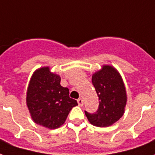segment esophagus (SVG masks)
<instances>
[{"mask_svg":"<svg viewBox=\"0 0 155 155\" xmlns=\"http://www.w3.org/2000/svg\"><path fill=\"white\" fill-rule=\"evenodd\" d=\"M77 102H78V104H79V106H82L83 105H84V101H83L82 98L78 99Z\"/></svg>","mask_w":155,"mask_h":155,"instance_id":"esophagus-1","label":"esophagus"}]
</instances>
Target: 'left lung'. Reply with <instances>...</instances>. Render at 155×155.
Listing matches in <instances>:
<instances>
[{
	"label": "left lung",
	"mask_w": 155,
	"mask_h": 155,
	"mask_svg": "<svg viewBox=\"0 0 155 155\" xmlns=\"http://www.w3.org/2000/svg\"><path fill=\"white\" fill-rule=\"evenodd\" d=\"M92 83L99 97V106L93 114L84 111L85 115L91 124L109 127L124 114L127 93L123 79L114 67L105 65L93 74Z\"/></svg>",
	"instance_id": "1"
}]
</instances>
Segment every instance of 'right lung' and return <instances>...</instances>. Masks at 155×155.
<instances>
[{"label":"right lung","instance_id":"add662e5","mask_svg":"<svg viewBox=\"0 0 155 155\" xmlns=\"http://www.w3.org/2000/svg\"><path fill=\"white\" fill-rule=\"evenodd\" d=\"M61 77L49 67L33 73L27 91V106L33 121L49 129H56L67 120L77 101L69 97V89L60 84Z\"/></svg>","mask_w":155,"mask_h":155}]
</instances>
